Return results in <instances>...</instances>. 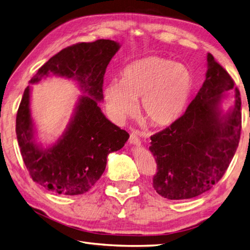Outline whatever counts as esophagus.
I'll list each match as a JSON object with an SVG mask.
<instances>
[{"instance_id": "34e87169", "label": "esophagus", "mask_w": 250, "mask_h": 250, "mask_svg": "<svg viewBox=\"0 0 250 250\" xmlns=\"http://www.w3.org/2000/svg\"><path fill=\"white\" fill-rule=\"evenodd\" d=\"M129 143H130L131 145H136V146L141 145V139H140V133H139V132H137V131L131 132Z\"/></svg>"}]
</instances>
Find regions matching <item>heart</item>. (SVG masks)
Masks as SVG:
<instances>
[{
	"label": "heart",
	"instance_id": "b5f03b06",
	"mask_svg": "<svg viewBox=\"0 0 250 250\" xmlns=\"http://www.w3.org/2000/svg\"><path fill=\"white\" fill-rule=\"evenodd\" d=\"M194 86L187 67L161 57H146L128 65L121 81L113 79L105 89L109 111L117 119L133 115L141 99L143 118L151 125L167 126L187 108Z\"/></svg>",
	"mask_w": 250,
	"mask_h": 250
}]
</instances>
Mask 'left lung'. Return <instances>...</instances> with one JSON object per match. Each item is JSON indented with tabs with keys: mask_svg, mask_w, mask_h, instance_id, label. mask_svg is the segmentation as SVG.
Here are the masks:
<instances>
[{
	"mask_svg": "<svg viewBox=\"0 0 250 250\" xmlns=\"http://www.w3.org/2000/svg\"><path fill=\"white\" fill-rule=\"evenodd\" d=\"M206 78L180 118L150 137L156 159L152 185L168 200H185L210 190L224 176L234 157L242 129L241 97L222 113V100L234 82L214 57L207 54Z\"/></svg>",
	"mask_w": 250,
	"mask_h": 250,
	"instance_id": "left-lung-1",
	"label": "left lung"
}]
</instances>
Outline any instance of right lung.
I'll return each mask as SVG.
<instances>
[{"label": "right lung", "mask_w": 250, "mask_h": 250, "mask_svg": "<svg viewBox=\"0 0 250 250\" xmlns=\"http://www.w3.org/2000/svg\"><path fill=\"white\" fill-rule=\"evenodd\" d=\"M120 45L98 40L62 49L42 66L29 82L40 83L49 76L72 79L83 95L62 135L44 146L36 139L31 113V86L25 88L16 118L20 152L35 183L62 195L83 194L105 171L107 156L121 149L129 133L110 122L101 110L103 81L109 61Z\"/></svg>", "instance_id": "obj_1"}]
</instances>
